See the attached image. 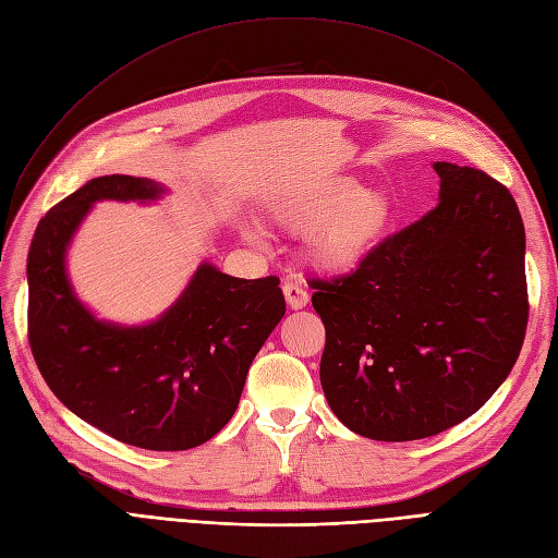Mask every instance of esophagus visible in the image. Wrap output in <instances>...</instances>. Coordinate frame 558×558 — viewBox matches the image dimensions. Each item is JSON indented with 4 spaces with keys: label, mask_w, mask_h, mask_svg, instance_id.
I'll return each mask as SVG.
<instances>
[{
    "label": "esophagus",
    "mask_w": 558,
    "mask_h": 558,
    "mask_svg": "<svg viewBox=\"0 0 558 558\" xmlns=\"http://www.w3.org/2000/svg\"><path fill=\"white\" fill-rule=\"evenodd\" d=\"M283 295H286V302H289L291 310L307 307V302H310L307 291L302 289V286L295 283V281H283Z\"/></svg>",
    "instance_id": "1"
}]
</instances>
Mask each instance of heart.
Here are the masks:
<instances>
[{
    "mask_svg": "<svg viewBox=\"0 0 558 558\" xmlns=\"http://www.w3.org/2000/svg\"><path fill=\"white\" fill-rule=\"evenodd\" d=\"M391 199L381 191H361L351 179H337L279 197L272 207L275 221L302 232L310 258L330 272H344L361 265L391 223Z\"/></svg>",
    "mask_w": 558,
    "mask_h": 558,
    "instance_id": "heart-1",
    "label": "heart"
}]
</instances>
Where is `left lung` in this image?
Wrapping results in <instances>:
<instances>
[{
	"mask_svg": "<svg viewBox=\"0 0 558 558\" xmlns=\"http://www.w3.org/2000/svg\"><path fill=\"white\" fill-rule=\"evenodd\" d=\"M440 202L349 275L307 283L326 326L320 386L369 440L408 442L475 414L526 337V232L512 193L435 162Z\"/></svg>",
	"mask_w": 558,
	"mask_h": 558,
	"instance_id": "obj_1",
	"label": "left lung"
}]
</instances>
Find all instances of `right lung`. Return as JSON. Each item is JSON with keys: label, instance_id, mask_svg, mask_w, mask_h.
<instances>
[{"label": "right lung", "instance_id": "obj_1", "mask_svg": "<svg viewBox=\"0 0 558 558\" xmlns=\"http://www.w3.org/2000/svg\"><path fill=\"white\" fill-rule=\"evenodd\" d=\"M154 181L90 179L50 207L27 253V340L62 404L113 440L150 451L205 445L232 418L251 361L286 312L279 277L202 265L156 324L95 320L64 277V248L97 199H154Z\"/></svg>", "mask_w": 558, "mask_h": 558}]
</instances>
